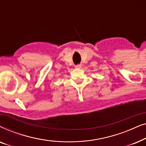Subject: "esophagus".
Returning <instances> with one entry per match:
<instances>
[{
	"mask_svg": "<svg viewBox=\"0 0 146 146\" xmlns=\"http://www.w3.org/2000/svg\"><path fill=\"white\" fill-rule=\"evenodd\" d=\"M75 68L76 69H80V68H82V65L81 64H78L76 66H75Z\"/></svg>",
	"mask_w": 146,
	"mask_h": 146,
	"instance_id": "obj_1",
	"label": "esophagus"
}]
</instances>
